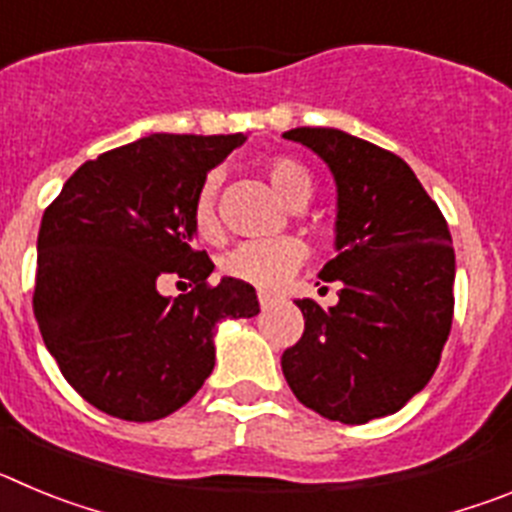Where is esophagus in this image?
Listing matches in <instances>:
<instances>
[{"instance_id": "34e87169", "label": "esophagus", "mask_w": 512, "mask_h": 512, "mask_svg": "<svg viewBox=\"0 0 512 512\" xmlns=\"http://www.w3.org/2000/svg\"><path fill=\"white\" fill-rule=\"evenodd\" d=\"M259 305L261 307L274 305V295H269V292H259Z\"/></svg>"}]
</instances>
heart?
<instances>
[{
    "mask_svg": "<svg viewBox=\"0 0 512 512\" xmlns=\"http://www.w3.org/2000/svg\"><path fill=\"white\" fill-rule=\"evenodd\" d=\"M264 174L274 192L289 205L302 207L312 194V176L300 161L289 156H271L264 164ZM192 228L202 241L220 238V215H217V176L210 174L200 184L192 202ZM307 256L305 243L282 235L269 241H246L220 261L225 277L246 282L259 289H277L302 266Z\"/></svg>",
    "mask_w": 512,
    "mask_h": 512,
    "instance_id": "heart-1",
    "label": "heart"
}]
</instances>
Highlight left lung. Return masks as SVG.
Returning <instances> with one entry per match:
<instances>
[{"mask_svg": "<svg viewBox=\"0 0 512 512\" xmlns=\"http://www.w3.org/2000/svg\"><path fill=\"white\" fill-rule=\"evenodd\" d=\"M312 148L338 184V256L320 279L338 305L302 297V338L282 354L305 408L348 425L392 415L428 384L454 318L446 217L400 156L336 128L284 133Z\"/></svg>", "mask_w": 512, "mask_h": 512, "instance_id": "8db88e82", "label": "left lung"}]
</instances>
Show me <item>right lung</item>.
Wrapping results in <instances>:
<instances>
[{
  "label": "right lung",
  "mask_w": 512,
  "mask_h": 512,
  "mask_svg": "<svg viewBox=\"0 0 512 512\" xmlns=\"http://www.w3.org/2000/svg\"><path fill=\"white\" fill-rule=\"evenodd\" d=\"M246 140L156 133L99 153L45 207L33 310L66 382L112 418L148 423L197 395L215 366V325L253 318L251 284L192 246L207 171ZM174 278L179 298L157 292Z\"/></svg>",
  "instance_id": "right-lung-1"
}]
</instances>
